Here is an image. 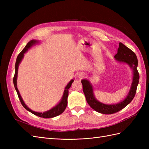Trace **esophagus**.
Listing matches in <instances>:
<instances>
[{
  "mask_svg": "<svg viewBox=\"0 0 149 149\" xmlns=\"http://www.w3.org/2000/svg\"><path fill=\"white\" fill-rule=\"evenodd\" d=\"M84 76H85V74H84V73H80V74H79V78H83V77H84Z\"/></svg>",
  "mask_w": 149,
  "mask_h": 149,
  "instance_id": "34e87169",
  "label": "esophagus"
}]
</instances>
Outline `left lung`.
<instances>
[{
  "mask_svg": "<svg viewBox=\"0 0 149 149\" xmlns=\"http://www.w3.org/2000/svg\"><path fill=\"white\" fill-rule=\"evenodd\" d=\"M116 59L120 62H124L129 65L134 70V78L129 93L125 100L116 104L107 105L97 101L93 94L92 86L86 79H83L81 83L83 84V90L86 99L90 107L94 110L105 114H111L116 113L128 105L131 102L136 95L137 85L139 81V74L137 71L138 61L136 54L131 49L126 47L123 43H119L118 53L114 56Z\"/></svg>",
  "mask_w": 149,
  "mask_h": 149,
  "instance_id": "8db88e82",
  "label": "left lung"
}]
</instances>
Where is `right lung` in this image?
<instances>
[{
  "label": "right lung",
  "instance_id": "obj_1",
  "mask_svg": "<svg viewBox=\"0 0 149 149\" xmlns=\"http://www.w3.org/2000/svg\"><path fill=\"white\" fill-rule=\"evenodd\" d=\"M37 42L35 41V40H31L30 42H29L27 44H26V45L25 47V48L23 49H22V51L19 54V55H18V56L17 58L16 63H15V74H14V76H13V84H14L15 88L16 91H17L18 96H19V100L20 101L22 105L24 107L25 109H26L27 111H30V112H31L32 114H35V116L40 117V118H54V117H56L58 115L61 114L65 110L66 107L67 106V103H68L67 99H68V89L71 87V86L72 83H73V82L74 81V80L72 79L71 81L67 84V86L65 89L63 96L62 100L60 101V102L58 104L57 106H56L55 107H54L53 108H52V109H50L49 111L43 112V113H42V112H37L31 111V109H29V108L27 106H26V104L24 103L23 100H22V98L20 94L19 93V90H18L17 87V73H18V68H19V63H20L22 59L24 57V53L28 50L29 48H30L31 46L33 45V44H35V43H37Z\"/></svg>",
  "mask_w": 149,
  "mask_h": 149
}]
</instances>
